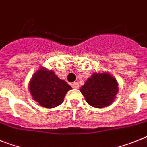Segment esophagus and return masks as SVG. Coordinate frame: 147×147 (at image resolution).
<instances>
[{
  "label": "esophagus",
  "mask_w": 147,
  "mask_h": 147,
  "mask_svg": "<svg viewBox=\"0 0 147 147\" xmlns=\"http://www.w3.org/2000/svg\"><path fill=\"white\" fill-rule=\"evenodd\" d=\"M71 87L75 89H78L79 87V84H78V82H74V83L71 84Z\"/></svg>",
  "instance_id": "34e87169"
}]
</instances>
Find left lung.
Listing matches in <instances>:
<instances>
[{
  "instance_id": "1",
  "label": "left lung",
  "mask_w": 147,
  "mask_h": 147,
  "mask_svg": "<svg viewBox=\"0 0 147 147\" xmlns=\"http://www.w3.org/2000/svg\"><path fill=\"white\" fill-rule=\"evenodd\" d=\"M118 82L111 74L96 72L87 78L80 91L90 105L102 108L111 105L119 91Z\"/></svg>"
}]
</instances>
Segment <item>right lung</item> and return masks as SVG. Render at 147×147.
Returning a JSON list of instances; mask_svg holds the SVG:
<instances>
[{
  "instance_id": "add662e5",
  "label": "right lung",
  "mask_w": 147,
  "mask_h": 147,
  "mask_svg": "<svg viewBox=\"0 0 147 147\" xmlns=\"http://www.w3.org/2000/svg\"><path fill=\"white\" fill-rule=\"evenodd\" d=\"M71 89L66 81L60 79L54 71L45 67L36 71L29 83L32 98L39 105L47 108L60 105L68 91Z\"/></svg>"
}]
</instances>
